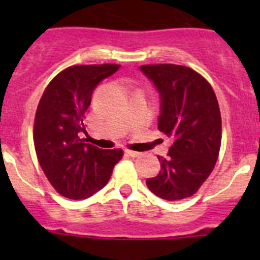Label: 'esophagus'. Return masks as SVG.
<instances>
[{
	"label": "esophagus",
	"instance_id": "34e87169",
	"mask_svg": "<svg viewBox=\"0 0 260 260\" xmlns=\"http://www.w3.org/2000/svg\"><path fill=\"white\" fill-rule=\"evenodd\" d=\"M126 153H127L130 157H139V156H141V153L137 152V151H132V150H126Z\"/></svg>",
	"mask_w": 260,
	"mask_h": 260
}]
</instances>
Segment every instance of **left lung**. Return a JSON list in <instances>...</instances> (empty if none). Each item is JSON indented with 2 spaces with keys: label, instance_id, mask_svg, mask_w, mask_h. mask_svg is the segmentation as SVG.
Masks as SVG:
<instances>
[{
  "label": "left lung",
  "instance_id": "obj_1",
  "mask_svg": "<svg viewBox=\"0 0 260 260\" xmlns=\"http://www.w3.org/2000/svg\"><path fill=\"white\" fill-rule=\"evenodd\" d=\"M161 100L157 128L173 141L167 157L157 156L161 171L147 178L158 198L181 201L198 191L215 168L221 146V114L213 88L187 66H141Z\"/></svg>",
  "mask_w": 260,
  "mask_h": 260
}]
</instances>
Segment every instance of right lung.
<instances>
[{"label":"right lung","mask_w":260,"mask_h":260,"mask_svg":"<svg viewBox=\"0 0 260 260\" xmlns=\"http://www.w3.org/2000/svg\"><path fill=\"white\" fill-rule=\"evenodd\" d=\"M116 63L77 65L50 80L39 102L34 143L39 164L50 185L69 199H86L102 190L123 151L100 150L84 143V118L93 89L118 70Z\"/></svg>","instance_id":"add662e5"}]
</instances>
